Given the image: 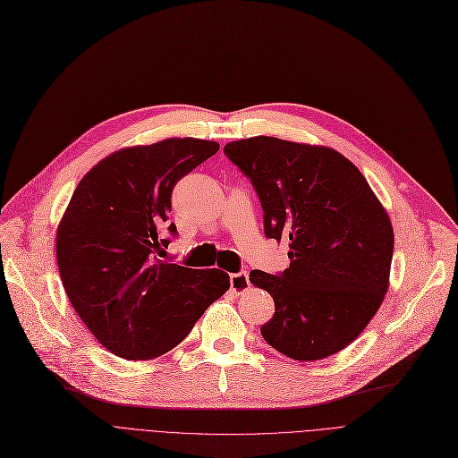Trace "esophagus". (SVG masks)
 I'll return each mask as SVG.
<instances>
[{
  "mask_svg": "<svg viewBox=\"0 0 458 458\" xmlns=\"http://www.w3.org/2000/svg\"><path fill=\"white\" fill-rule=\"evenodd\" d=\"M249 285H250V280H249L247 271H239V273L230 275V290L233 293H243Z\"/></svg>",
  "mask_w": 458,
  "mask_h": 458,
  "instance_id": "esophagus-1",
  "label": "esophagus"
}]
</instances>
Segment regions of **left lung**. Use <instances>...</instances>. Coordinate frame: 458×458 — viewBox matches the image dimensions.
<instances>
[{
    "instance_id": "8db88e82",
    "label": "left lung",
    "mask_w": 458,
    "mask_h": 458,
    "mask_svg": "<svg viewBox=\"0 0 458 458\" xmlns=\"http://www.w3.org/2000/svg\"><path fill=\"white\" fill-rule=\"evenodd\" d=\"M225 156L250 180L266 237L290 243L285 271H250V284L275 301L263 340L293 360L342 351L388 292V213L362 173L332 148L261 135L228 142Z\"/></svg>"
}]
</instances>
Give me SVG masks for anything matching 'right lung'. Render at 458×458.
<instances>
[{"mask_svg":"<svg viewBox=\"0 0 458 458\" xmlns=\"http://www.w3.org/2000/svg\"><path fill=\"white\" fill-rule=\"evenodd\" d=\"M219 152L202 139H166L118 150L76 187L57 230V266L81 321L107 351L150 360L176 347L225 295L221 269L161 259L178 235L173 189Z\"/></svg>","mask_w":458,"mask_h":458,"instance_id":"obj_1","label":"right lung"}]
</instances>
